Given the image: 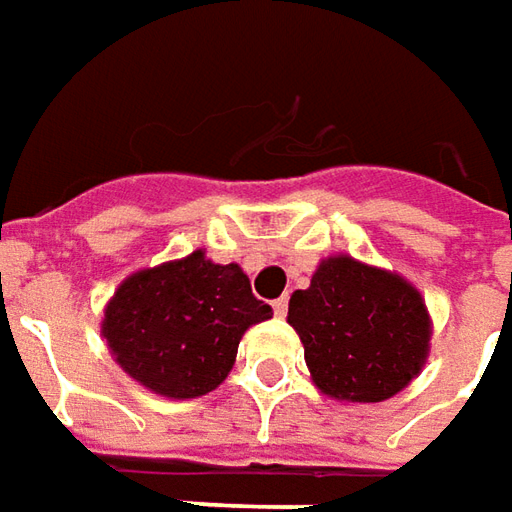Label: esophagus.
<instances>
[{"instance_id": "1", "label": "esophagus", "mask_w": 512, "mask_h": 512, "mask_svg": "<svg viewBox=\"0 0 512 512\" xmlns=\"http://www.w3.org/2000/svg\"><path fill=\"white\" fill-rule=\"evenodd\" d=\"M271 308H274V314L277 316H285L288 314V300H285V297H280V300L271 302Z\"/></svg>"}]
</instances>
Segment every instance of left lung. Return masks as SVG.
<instances>
[{
	"instance_id": "8db88e82",
	"label": "left lung",
	"mask_w": 512,
	"mask_h": 512,
	"mask_svg": "<svg viewBox=\"0 0 512 512\" xmlns=\"http://www.w3.org/2000/svg\"><path fill=\"white\" fill-rule=\"evenodd\" d=\"M288 325L300 333L314 384L336 401L378 403L401 392L429 353V314L398 274L330 257L294 291Z\"/></svg>"
}]
</instances>
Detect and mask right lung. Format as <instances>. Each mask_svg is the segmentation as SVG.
Returning <instances> with one entry per match:
<instances>
[{
  "label": "right lung",
  "mask_w": 512,
  "mask_h": 512,
  "mask_svg": "<svg viewBox=\"0 0 512 512\" xmlns=\"http://www.w3.org/2000/svg\"><path fill=\"white\" fill-rule=\"evenodd\" d=\"M271 316L241 266L193 252L131 274L114 294L103 336L117 364L165 398H198L232 370L243 330Z\"/></svg>",
  "instance_id": "right-lung-1"
}]
</instances>
